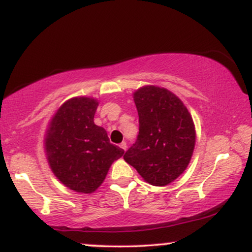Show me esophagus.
I'll list each match as a JSON object with an SVG mask.
<instances>
[{
  "label": "esophagus",
  "instance_id": "esophagus-1",
  "mask_svg": "<svg viewBox=\"0 0 252 252\" xmlns=\"http://www.w3.org/2000/svg\"><path fill=\"white\" fill-rule=\"evenodd\" d=\"M120 147L124 150V152H126V142H122V143H121V144H120Z\"/></svg>",
  "mask_w": 252,
  "mask_h": 252
}]
</instances>
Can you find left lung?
<instances>
[{
    "instance_id": "1",
    "label": "left lung",
    "mask_w": 252,
    "mask_h": 252,
    "mask_svg": "<svg viewBox=\"0 0 252 252\" xmlns=\"http://www.w3.org/2000/svg\"><path fill=\"white\" fill-rule=\"evenodd\" d=\"M137 141L124 160L153 186H167L186 170L195 147V126L182 100L168 89L144 85L132 94Z\"/></svg>"
}]
</instances>
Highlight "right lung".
I'll list each match as a JSON object with an SVG mask.
<instances>
[{
  "mask_svg": "<svg viewBox=\"0 0 252 252\" xmlns=\"http://www.w3.org/2000/svg\"><path fill=\"white\" fill-rule=\"evenodd\" d=\"M98 105L94 97L70 98L51 117L43 137L53 174L63 186L84 194L96 192L114 161L124 154L110 143L106 130L94 124Z\"/></svg>",
  "mask_w": 252,
  "mask_h": 252,
  "instance_id": "right-lung-1",
  "label": "right lung"
}]
</instances>
